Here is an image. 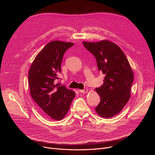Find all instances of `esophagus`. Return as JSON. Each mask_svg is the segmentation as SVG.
I'll return each instance as SVG.
<instances>
[{
	"label": "esophagus",
	"instance_id": "1",
	"mask_svg": "<svg viewBox=\"0 0 155 155\" xmlns=\"http://www.w3.org/2000/svg\"><path fill=\"white\" fill-rule=\"evenodd\" d=\"M78 91L81 93H85L87 92V89H84V90H78Z\"/></svg>",
	"mask_w": 155,
	"mask_h": 155
}]
</instances>
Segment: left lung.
Listing matches in <instances>:
<instances>
[{
	"label": "left lung",
	"instance_id": "obj_1",
	"mask_svg": "<svg viewBox=\"0 0 155 155\" xmlns=\"http://www.w3.org/2000/svg\"><path fill=\"white\" fill-rule=\"evenodd\" d=\"M83 44L95 56L99 71L105 75L103 84L95 89L101 97L96 112L102 118L113 117L121 111L130 97L134 74L130 64L122 50L111 41Z\"/></svg>",
	"mask_w": 155,
	"mask_h": 155
}]
</instances>
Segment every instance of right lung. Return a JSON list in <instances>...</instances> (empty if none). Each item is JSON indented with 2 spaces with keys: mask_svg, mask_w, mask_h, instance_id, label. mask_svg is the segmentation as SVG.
<instances>
[{
  "mask_svg": "<svg viewBox=\"0 0 155 155\" xmlns=\"http://www.w3.org/2000/svg\"><path fill=\"white\" fill-rule=\"evenodd\" d=\"M73 45L59 40L49 42L36 56L29 71L31 96L40 112L53 120L64 118L75 96L74 91L54 83L61 74L64 54Z\"/></svg>",
  "mask_w": 155,
  "mask_h": 155,
  "instance_id": "obj_1",
  "label": "right lung"
}]
</instances>
